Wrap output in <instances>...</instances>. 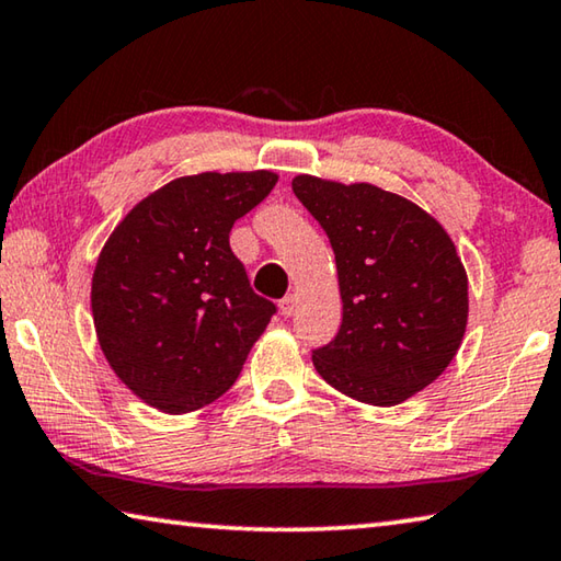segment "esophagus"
Listing matches in <instances>:
<instances>
[{
    "label": "esophagus",
    "mask_w": 561,
    "mask_h": 561,
    "mask_svg": "<svg viewBox=\"0 0 561 561\" xmlns=\"http://www.w3.org/2000/svg\"><path fill=\"white\" fill-rule=\"evenodd\" d=\"M297 294H287V297H284L282 301H279V311H282V317H291L294 311H297Z\"/></svg>",
    "instance_id": "34e87169"
}]
</instances>
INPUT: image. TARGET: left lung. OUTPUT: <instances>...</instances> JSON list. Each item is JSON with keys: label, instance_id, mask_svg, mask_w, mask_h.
Listing matches in <instances>:
<instances>
[{"label": "left lung", "instance_id": "left-lung-1", "mask_svg": "<svg viewBox=\"0 0 561 561\" xmlns=\"http://www.w3.org/2000/svg\"><path fill=\"white\" fill-rule=\"evenodd\" d=\"M294 195L324 227L336 257L344 319L311 351L319 376L371 405L423 391L458 354L468 274L440 222L376 185L297 175Z\"/></svg>", "mask_w": 561, "mask_h": 561}]
</instances>
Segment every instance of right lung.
<instances>
[{"label": "right lung", "mask_w": 561, "mask_h": 561, "mask_svg": "<svg viewBox=\"0 0 561 561\" xmlns=\"http://www.w3.org/2000/svg\"><path fill=\"white\" fill-rule=\"evenodd\" d=\"M277 185L270 170L178 178L123 217L91 282L103 356L140 401L180 415L220 398L277 307L230 250L232 225Z\"/></svg>", "instance_id": "1"}]
</instances>
